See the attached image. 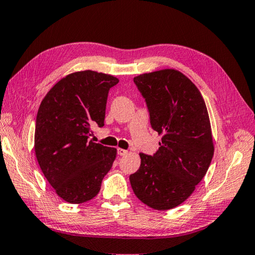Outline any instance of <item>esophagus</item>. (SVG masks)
<instances>
[{"label": "esophagus", "mask_w": 255, "mask_h": 255, "mask_svg": "<svg viewBox=\"0 0 255 255\" xmlns=\"http://www.w3.org/2000/svg\"><path fill=\"white\" fill-rule=\"evenodd\" d=\"M117 152H118V155L119 156H125L128 152V150H126V149H123V148H118L117 149Z\"/></svg>", "instance_id": "34e87169"}]
</instances>
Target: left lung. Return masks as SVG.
<instances>
[{"label":"left lung","instance_id":"8db88e82","mask_svg":"<svg viewBox=\"0 0 255 255\" xmlns=\"http://www.w3.org/2000/svg\"><path fill=\"white\" fill-rule=\"evenodd\" d=\"M133 82L145 98L151 128L161 135L154 155L129 176L132 191L154 210L182 204L204 177L214 155L205 101L197 87L174 69L143 73Z\"/></svg>","mask_w":255,"mask_h":255}]
</instances>
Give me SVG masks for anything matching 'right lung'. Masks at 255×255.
Returning a JSON list of instances; mask_svg holds the SVG:
<instances>
[{
    "mask_svg": "<svg viewBox=\"0 0 255 255\" xmlns=\"http://www.w3.org/2000/svg\"><path fill=\"white\" fill-rule=\"evenodd\" d=\"M117 78L91 70L68 75L51 88L36 115L34 150L45 178L68 203L80 204L99 193L117 154L89 140L104 127L110 88Z\"/></svg>",
    "mask_w": 255,
    "mask_h": 255,
    "instance_id": "obj_1",
    "label": "right lung"
}]
</instances>
